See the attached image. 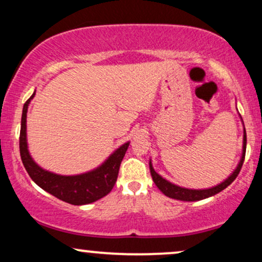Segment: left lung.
Instances as JSON below:
<instances>
[{"label":"left lung","mask_w":262,"mask_h":262,"mask_svg":"<svg viewBox=\"0 0 262 262\" xmlns=\"http://www.w3.org/2000/svg\"><path fill=\"white\" fill-rule=\"evenodd\" d=\"M245 151H246V132L244 129V141H243V155L242 159H240L239 165L236 166V169L234 170V172L225 180L224 182L219 183V185L214 186L212 188H206V189H189V188H185V187H180V186L173 185L167 181V180L162 179V177L159 175L158 172L154 170L152 167L151 161L149 162L150 166V173H151L152 181L155 182V185L158 186V188L160 189L162 193L165 196L173 198V200H179V201H187V202H192V201H201L204 200V198H208L214 196V194L219 193L221 191H223L224 188H227L228 186L230 185L234 180L236 179V176L239 175L240 170H242L243 162H244L245 159Z\"/></svg>","instance_id":"1"}]
</instances>
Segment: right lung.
I'll list each match as a JSON object with an SVG mask.
<instances>
[{
	"mask_svg": "<svg viewBox=\"0 0 262 262\" xmlns=\"http://www.w3.org/2000/svg\"><path fill=\"white\" fill-rule=\"evenodd\" d=\"M34 95L35 92L23 106L19 134L20 159L31 179L44 191L74 206L96 202L100 198L107 196L112 191L117 181L119 166L129 146V141L119 146L101 166L90 172L74 176H62L41 169L29 155L28 145H27V111H28L29 102L34 97Z\"/></svg>",
	"mask_w": 262,
	"mask_h": 262,
	"instance_id": "right-lung-1",
	"label": "right lung"
}]
</instances>
